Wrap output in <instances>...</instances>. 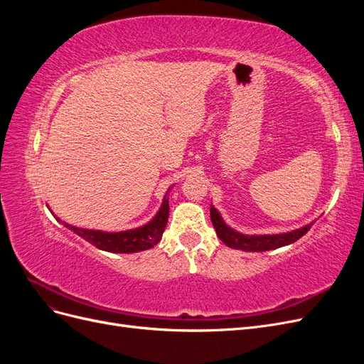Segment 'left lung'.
I'll list each match as a JSON object with an SVG mask.
<instances>
[{"label": "left lung", "instance_id": "1", "mask_svg": "<svg viewBox=\"0 0 364 364\" xmlns=\"http://www.w3.org/2000/svg\"><path fill=\"white\" fill-rule=\"evenodd\" d=\"M209 211H211V222L214 225L218 238L222 240L226 246L237 250H243V252H266V250L278 249L282 246H289L294 243L296 240L304 237L313 226V223H308L299 229L290 230V232L273 234V235H269V234L249 235V234L238 232L237 229L226 225L222 214L217 211V208L213 203Z\"/></svg>", "mask_w": 364, "mask_h": 364}]
</instances>
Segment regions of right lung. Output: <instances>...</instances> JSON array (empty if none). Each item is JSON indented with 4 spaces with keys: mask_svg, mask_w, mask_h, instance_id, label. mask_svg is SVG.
Returning a JSON list of instances; mask_svg holds the SVG:
<instances>
[{
    "mask_svg": "<svg viewBox=\"0 0 364 364\" xmlns=\"http://www.w3.org/2000/svg\"><path fill=\"white\" fill-rule=\"evenodd\" d=\"M171 188L173 186H170L168 191L165 193L161 208L158 209V213L150 220V222H147L146 225H142L139 228L119 230V232H106V230H100V229L77 228L67 222H62V220L56 215L54 217H56L65 228H68L74 234L82 237L83 240L87 241V243L94 245L100 250H106L111 253H136V252L151 249L161 241L165 226H167V222H168V213H170L168 194Z\"/></svg>",
    "mask_w": 364,
    "mask_h": 364,
    "instance_id": "add662e5",
    "label": "right lung"
}]
</instances>
